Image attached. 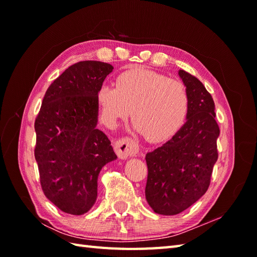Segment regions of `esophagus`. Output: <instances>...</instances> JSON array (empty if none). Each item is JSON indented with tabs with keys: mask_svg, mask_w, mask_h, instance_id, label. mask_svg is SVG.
<instances>
[{
	"mask_svg": "<svg viewBox=\"0 0 257 257\" xmlns=\"http://www.w3.org/2000/svg\"><path fill=\"white\" fill-rule=\"evenodd\" d=\"M113 148L120 159H127V158L130 157H136L139 152V147L136 144V141L128 137L114 141Z\"/></svg>",
	"mask_w": 257,
	"mask_h": 257,
	"instance_id": "obj_1",
	"label": "esophagus"
}]
</instances>
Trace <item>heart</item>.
I'll use <instances>...</instances> for the list:
<instances>
[{
    "instance_id": "1",
    "label": "heart",
    "mask_w": 257,
    "mask_h": 257,
    "mask_svg": "<svg viewBox=\"0 0 257 257\" xmlns=\"http://www.w3.org/2000/svg\"><path fill=\"white\" fill-rule=\"evenodd\" d=\"M96 102L102 122L108 125L132 112L136 127L150 143L172 138L182 128L189 112L184 84L144 67L118 75L114 85H100Z\"/></svg>"
}]
</instances>
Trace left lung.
I'll return each mask as SVG.
<instances>
[{"label":"left lung","instance_id":"left-lung-1","mask_svg":"<svg viewBox=\"0 0 257 257\" xmlns=\"http://www.w3.org/2000/svg\"><path fill=\"white\" fill-rule=\"evenodd\" d=\"M179 76L189 94L187 122L168 143L146 155V199L162 215L179 214L206 192L219 157L213 98L193 75L180 69Z\"/></svg>","mask_w":257,"mask_h":257}]
</instances>
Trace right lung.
<instances>
[{"mask_svg": "<svg viewBox=\"0 0 257 257\" xmlns=\"http://www.w3.org/2000/svg\"><path fill=\"white\" fill-rule=\"evenodd\" d=\"M112 69L97 61L69 66L48 87L35 119L34 155L42 190L68 214L91 209L98 174L117 158L110 140L96 128V92Z\"/></svg>", "mask_w": 257, "mask_h": 257, "instance_id": "add662e5", "label": "right lung"}]
</instances>
